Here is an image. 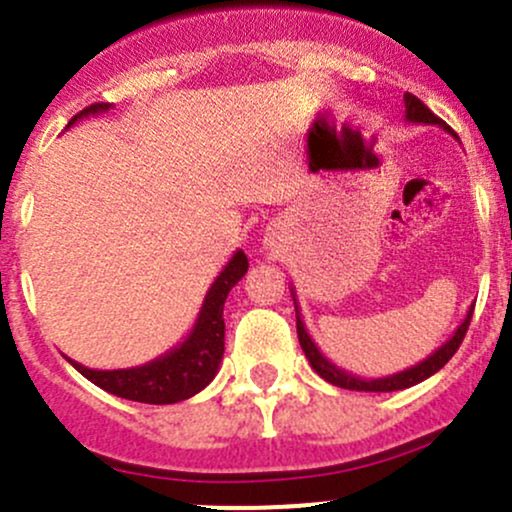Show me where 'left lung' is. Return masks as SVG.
<instances>
[{
  "label": "left lung",
  "mask_w": 512,
  "mask_h": 512,
  "mask_svg": "<svg viewBox=\"0 0 512 512\" xmlns=\"http://www.w3.org/2000/svg\"><path fill=\"white\" fill-rule=\"evenodd\" d=\"M404 103H406V121L409 123H428V126H441L443 131L451 133V136H456V133H453L451 128L441 121V118L433 116L431 108H428L423 101H418L414 94H404ZM292 297H294V289H292ZM294 312H297L299 344H302V352L309 359V364H312V369L317 371L324 381H329V384L339 386V389H349V391H399V389H409V386L421 384L423 379H428V376L436 374L438 369H443V366L448 364V359L458 352V347H461L463 337H466V332H468V324H471V317H473V307H471L468 309L466 319L461 322V327L453 332V337L448 339L446 344H441V347H438L431 356H426V359L418 361L416 366H411V369H404V371H399V374H391V376H381V379H361V376H354V374H349V371L339 369L337 364H332L327 356L319 352V347L312 342V337L307 334V329H304L302 317H299L297 297H294Z\"/></svg>",
  "instance_id": "8db88e82"
}]
</instances>
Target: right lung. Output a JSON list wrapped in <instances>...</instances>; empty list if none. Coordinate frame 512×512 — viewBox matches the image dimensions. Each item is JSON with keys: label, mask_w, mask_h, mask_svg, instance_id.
I'll return each mask as SVG.
<instances>
[{"label": "right lung", "mask_w": 512, "mask_h": 512, "mask_svg": "<svg viewBox=\"0 0 512 512\" xmlns=\"http://www.w3.org/2000/svg\"><path fill=\"white\" fill-rule=\"evenodd\" d=\"M108 108H111V103H94V106L76 113L69 126H74L79 118L106 113ZM245 272L247 257L245 252L237 250L225 265V270L210 285L198 319H195V327L190 329L188 337L178 347H173L158 359L148 361V364L133 366V369L98 371L69 359V356L66 359L91 384L108 391V394L121 396V399L141 401V404H175V401L190 399L198 391H203L218 374L225 352V299L230 289L245 277Z\"/></svg>", "instance_id": "obj_1"}]
</instances>
